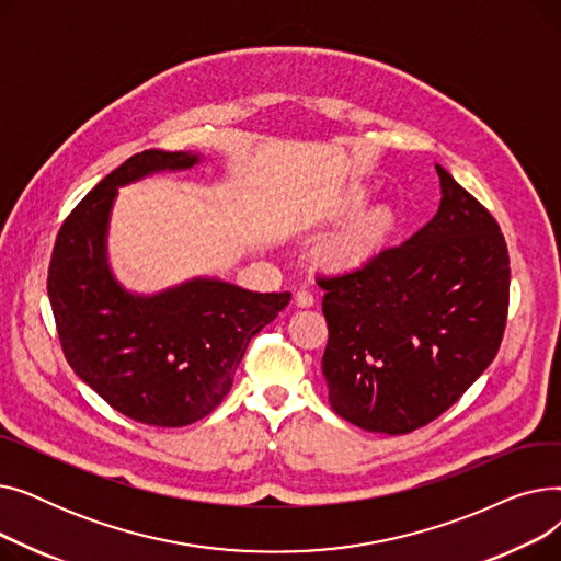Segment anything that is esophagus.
<instances>
[{
    "label": "esophagus",
    "mask_w": 561,
    "mask_h": 561,
    "mask_svg": "<svg viewBox=\"0 0 561 561\" xmlns=\"http://www.w3.org/2000/svg\"><path fill=\"white\" fill-rule=\"evenodd\" d=\"M313 302H316V293L311 288H307V286L298 288V293H296V305L298 307H311Z\"/></svg>",
    "instance_id": "obj_1"
}]
</instances>
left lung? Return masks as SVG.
<instances>
[{
	"label": "left lung",
	"mask_w": 561,
	"mask_h": 561,
	"mask_svg": "<svg viewBox=\"0 0 561 561\" xmlns=\"http://www.w3.org/2000/svg\"><path fill=\"white\" fill-rule=\"evenodd\" d=\"M440 206L411 239L316 282L325 290L322 375L341 419L409 434L450 409L495 359L510 252L484 206L436 165Z\"/></svg>",
	"instance_id": "8db88e82"
}]
</instances>
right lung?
<instances>
[{
  "label": "right lung",
  "mask_w": 561,
  "mask_h": 561,
  "mask_svg": "<svg viewBox=\"0 0 561 561\" xmlns=\"http://www.w3.org/2000/svg\"><path fill=\"white\" fill-rule=\"evenodd\" d=\"M195 154L145 150L88 193L58 229L47 293L72 370L127 419L184 427L229 393L248 343L288 305L290 293H252L193 279L152 298L131 296L106 265V225L117 186Z\"/></svg>",
  "instance_id": "obj_1"
}]
</instances>
